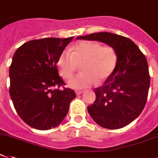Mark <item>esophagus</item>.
Masks as SVG:
<instances>
[{
	"instance_id": "34e87169",
	"label": "esophagus",
	"mask_w": 158,
	"mask_h": 158,
	"mask_svg": "<svg viewBox=\"0 0 158 158\" xmlns=\"http://www.w3.org/2000/svg\"><path fill=\"white\" fill-rule=\"evenodd\" d=\"M83 91H75V93H76L77 95H80L82 93H83Z\"/></svg>"
}]
</instances>
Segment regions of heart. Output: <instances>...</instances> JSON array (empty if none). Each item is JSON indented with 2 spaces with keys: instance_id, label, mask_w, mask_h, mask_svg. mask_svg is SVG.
I'll return each instance as SVG.
<instances>
[{
  "instance_id": "b5f03b06",
  "label": "heart",
  "mask_w": 158,
  "mask_h": 158,
  "mask_svg": "<svg viewBox=\"0 0 158 158\" xmlns=\"http://www.w3.org/2000/svg\"><path fill=\"white\" fill-rule=\"evenodd\" d=\"M118 63V54L111 45L101 46L93 41H81L65 50L58 57L56 64L63 78L72 77L81 66V72L69 81V87L84 89L95 83H102L114 72Z\"/></svg>"
}]
</instances>
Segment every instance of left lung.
Returning <instances> with one entry per match:
<instances>
[{"label":"left lung","instance_id":"8db88e82","mask_svg":"<svg viewBox=\"0 0 158 158\" xmlns=\"http://www.w3.org/2000/svg\"><path fill=\"white\" fill-rule=\"evenodd\" d=\"M99 41L117 51L118 63L112 75L95 88V100L87 111L99 126L117 129L126 126L141 113L146 104L150 76L146 58L131 39L108 32L78 37Z\"/></svg>","mask_w":158,"mask_h":158}]
</instances>
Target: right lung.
<instances>
[{
  "instance_id": "1",
  "label": "right lung",
  "mask_w": 158,
  "mask_h": 158,
  "mask_svg": "<svg viewBox=\"0 0 158 158\" xmlns=\"http://www.w3.org/2000/svg\"><path fill=\"white\" fill-rule=\"evenodd\" d=\"M72 39L31 40L14 53L9 67V95L16 112L32 128L48 130L58 126L76 97L74 90L64 87L56 64L60 53Z\"/></svg>"
}]
</instances>
